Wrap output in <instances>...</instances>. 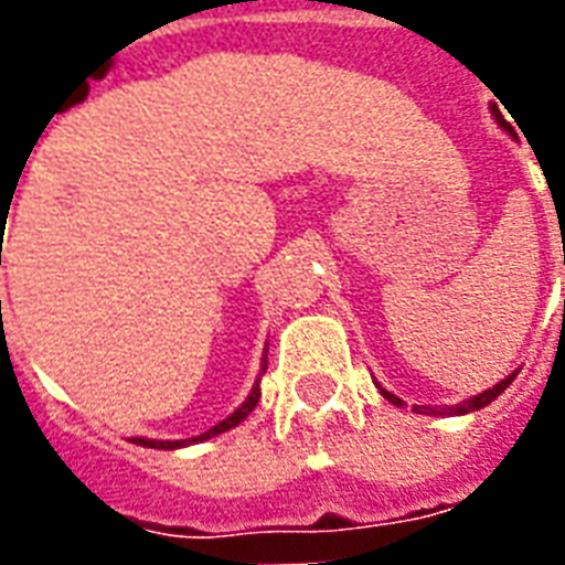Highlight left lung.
Returning <instances> with one entry per match:
<instances>
[{"instance_id":"obj_1","label":"left lung","mask_w":565,"mask_h":565,"mask_svg":"<svg viewBox=\"0 0 565 565\" xmlns=\"http://www.w3.org/2000/svg\"><path fill=\"white\" fill-rule=\"evenodd\" d=\"M494 116H497V122L503 125L505 131H512V125L505 122V119H503V116H500V110H497V107H494ZM512 380H515V374H512V377L500 380V383H497L494 388H488V392H482V395H476V398L463 401V404H458V407H419V413H428V416H452V413H455V416H461V413L482 411L484 404H491V401H494L497 395H500V392H503V388L509 386V383H512ZM383 395H386V398L392 401L395 407H401V398H395L392 392H386V388H383Z\"/></svg>"}]
</instances>
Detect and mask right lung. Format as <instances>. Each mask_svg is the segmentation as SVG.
Masks as SVG:
<instances>
[{
    "label": "right lung",
    "instance_id": "1",
    "mask_svg": "<svg viewBox=\"0 0 565 565\" xmlns=\"http://www.w3.org/2000/svg\"><path fill=\"white\" fill-rule=\"evenodd\" d=\"M263 371H266V362H263ZM257 401H260V383L257 386L250 388V395L248 401L242 404L239 411L236 413H230L227 419L218 422L215 428H209L206 434H200V437H191V440H146V437H134V443H140V446H149V449H179V446H188V443H198V440H209V437H215V434H224L230 431V428H236L245 416H248L254 407H257Z\"/></svg>",
    "mask_w": 565,
    "mask_h": 565
}]
</instances>
